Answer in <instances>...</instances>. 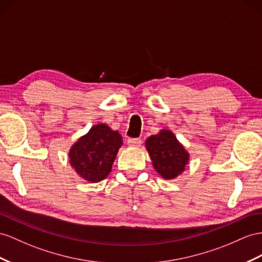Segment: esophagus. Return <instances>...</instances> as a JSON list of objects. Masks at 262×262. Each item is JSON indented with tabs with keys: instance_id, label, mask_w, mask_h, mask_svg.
Instances as JSON below:
<instances>
[{
	"instance_id": "1",
	"label": "esophagus",
	"mask_w": 262,
	"mask_h": 262,
	"mask_svg": "<svg viewBox=\"0 0 262 262\" xmlns=\"http://www.w3.org/2000/svg\"><path fill=\"white\" fill-rule=\"evenodd\" d=\"M127 144H128V146H130V147H138V146H140V144H142V139L140 138H128V140H127Z\"/></svg>"
}]
</instances>
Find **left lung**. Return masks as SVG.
<instances>
[{
  "label": "left lung",
  "mask_w": 262,
  "mask_h": 262,
  "mask_svg": "<svg viewBox=\"0 0 262 262\" xmlns=\"http://www.w3.org/2000/svg\"><path fill=\"white\" fill-rule=\"evenodd\" d=\"M146 148L152 160L154 168L165 179H173L185 170L189 155L178 143L175 135L163 129L146 140Z\"/></svg>",
  "instance_id": "obj_1"
}]
</instances>
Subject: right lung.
<instances>
[{"mask_svg": "<svg viewBox=\"0 0 262 262\" xmlns=\"http://www.w3.org/2000/svg\"><path fill=\"white\" fill-rule=\"evenodd\" d=\"M122 139L107 125H95L73 145L70 163L80 177L93 183L100 182L111 172Z\"/></svg>", "mask_w": 262, "mask_h": 262, "instance_id": "obj_1", "label": "right lung"}]
</instances>
